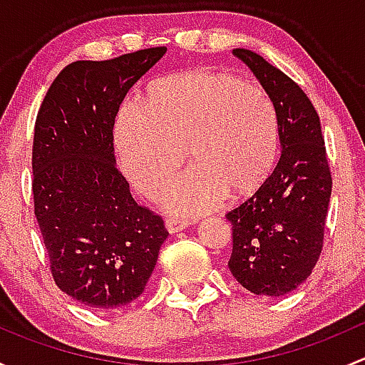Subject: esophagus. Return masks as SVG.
<instances>
[{
	"instance_id": "34e87169",
	"label": "esophagus",
	"mask_w": 365,
	"mask_h": 365,
	"mask_svg": "<svg viewBox=\"0 0 365 365\" xmlns=\"http://www.w3.org/2000/svg\"><path fill=\"white\" fill-rule=\"evenodd\" d=\"M190 224L189 219H183V217H168L165 219V227H168L169 233H178V231L185 230Z\"/></svg>"
}]
</instances>
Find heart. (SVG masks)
Instances as JSON below:
<instances>
[{
	"label": "heart",
	"instance_id": "obj_1",
	"mask_svg": "<svg viewBox=\"0 0 365 365\" xmlns=\"http://www.w3.org/2000/svg\"><path fill=\"white\" fill-rule=\"evenodd\" d=\"M113 135L121 169L148 197L160 196L189 153L194 165L165 194V206L200 213L267 178L277 155V111L261 86L192 70L153 83L145 109L121 106Z\"/></svg>",
	"mask_w": 365,
	"mask_h": 365
}]
</instances>
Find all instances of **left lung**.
<instances>
[{
  "instance_id": "8db88e82",
  "label": "left lung",
  "mask_w": 365,
  "mask_h": 365,
  "mask_svg": "<svg viewBox=\"0 0 365 365\" xmlns=\"http://www.w3.org/2000/svg\"><path fill=\"white\" fill-rule=\"evenodd\" d=\"M277 111L281 155L259 189L226 213L233 226V277L254 295L297 289L318 263L332 194L322 123L314 106L284 72L249 49H233Z\"/></svg>"
}]
</instances>
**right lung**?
<instances>
[{"label":"right lung","mask_w":365,"mask_h":365,"mask_svg":"<svg viewBox=\"0 0 365 365\" xmlns=\"http://www.w3.org/2000/svg\"><path fill=\"white\" fill-rule=\"evenodd\" d=\"M165 51L73 61L36 114L35 217L54 282L91 309H120L141 295L169 235L162 217L134 201L113 146L125 95Z\"/></svg>","instance_id":"add662e5"}]
</instances>
